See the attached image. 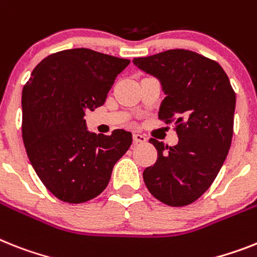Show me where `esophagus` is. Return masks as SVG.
<instances>
[{"label":"esophagus","instance_id":"1","mask_svg":"<svg viewBox=\"0 0 257 257\" xmlns=\"http://www.w3.org/2000/svg\"><path fill=\"white\" fill-rule=\"evenodd\" d=\"M133 142L135 144H144V142H146V137L144 135H140V133H135L133 135Z\"/></svg>","mask_w":257,"mask_h":257}]
</instances>
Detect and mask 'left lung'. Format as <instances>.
<instances>
[{
    "instance_id": "8db88e82",
    "label": "left lung",
    "mask_w": 257,
    "mask_h": 257,
    "mask_svg": "<svg viewBox=\"0 0 257 257\" xmlns=\"http://www.w3.org/2000/svg\"><path fill=\"white\" fill-rule=\"evenodd\" d=\"M133 64L159 81L166 96L158 116L175 120L179 137L170 148L150 139L158 159L144 170V182L166 205H189L212 185L227 157L235 92L218 62L196 52L170 49Z\"/></svg>"
}]
</instances>
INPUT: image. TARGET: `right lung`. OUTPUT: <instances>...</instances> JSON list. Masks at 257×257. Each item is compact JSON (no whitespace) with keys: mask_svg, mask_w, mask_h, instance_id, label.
<instances>
[{"mask_svg":"<svg viewBox=\"0 0 257 257\" xmlns=\"http://www.w3.org/2000/svg\"><path fill=\"white\" fill-rule=\"evenodd\" d=\"M129 60L86 48L45 57L22 91V137L32 167L51 193L69 204L100 195L132 133L87 131L86 111L104 104Z\"/></svg>","mask_w":257,"mask_h":257,"instance_id":"1","label":"right lung"}]
</instances>
